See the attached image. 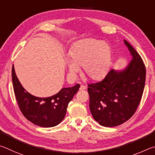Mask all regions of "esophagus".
<instances>
[{"mask_svg":"<svg viewBox=\"0 0 155 155\" xmlns=\"http://www.w3.org/2000/svg\"><path fill=\"white\" fill-rule=\"evenodd\" d=\"M86 89V86H84V85H80V91H83Z\"/></svg>","mask_w":155,"mask_h":155,"instance_id":"esophagus-1","label":"esophagus"}]
</instances>
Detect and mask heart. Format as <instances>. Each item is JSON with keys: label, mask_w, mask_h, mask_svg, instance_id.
Listing matches in <instances>:
<instances>
[{"label": "heart", "mask_w": 155, "mask_h": 155, "mask_svg": "<svg viewBox=\"0 0 155 155\" xmlns=\"http://www.w3.org/2000/svg\"><path fill=\"white\" fill-rule=\"evenodd\" d=\"M112 62V49L106 41L85 39L75 43L69 52L68 68L74 75L82 67L84 74L94 80L104 78Z\"/></svg>", "instance_id": "b5f03b06"}]
</instances>
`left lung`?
I'll return each instance as SVG.
<instances>
[{
    "label": "left lung",
    "instance_id": "8db88e82",
    "mask_svg": "<svg viewBox=\"0 0 155 155\" xmlns=\"http://www.w3.org/2000/svg\"><path fill=\"white\" fill-rule=\"evenodd\" d=\"M124 43L132 57L127 66L112 69L102 81L88 86L89 107L100 125L118 126L134 114L142 98L146 80V68L136 50Z\"/></svg>",
    "mask_w": 155,
    "mask_h": 155
}]
</instances>
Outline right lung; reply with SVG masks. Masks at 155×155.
Segmentation results:
<instances>
[{
  "instance_id": "right-lung-1",
  "label": "right lung",
  "mask_w": 155,
  "mask_h": 155,
  "mask_svg": "<svg viewBox=\"0 0 155 155\" xmlns=\"http://www.w3.org/2000/svg\"><path fill=\"white\" fill-rule=\"evenodd\" d=\"M13 90L19 107L25 118L41 127H55L64 118L69 103L80 88L77 84L73 87L63 88L49 97H38L27 92L16 75L12 67Z\"/></svg>"
}]
</instances>
